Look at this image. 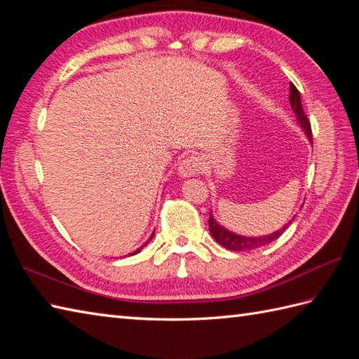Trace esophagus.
<instances>
[{"mask_svg":"<svg viewBox=\"0 0 359 359\" xmlns=\"http://www.w3.org/2000/svg\"><path fill=\"white\" fill-rule=\"evenodd\" d=\"M203 170V162L199 156H188L179 163V175L180 177H193Z\"/></svg>","mask_w":359,"mask_h":359,"instance_id":"1","label":"esophagus"}]
</instances>
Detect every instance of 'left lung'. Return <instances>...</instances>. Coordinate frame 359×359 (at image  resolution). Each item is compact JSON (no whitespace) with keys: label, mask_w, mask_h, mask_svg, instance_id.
I'll return each mask as SVG.
<instances>
[{"label":"left lung","mask_w":359,"mask_h":359,"mask_svg":"<svg viewBox=\"0 0 359 359\" xmlns=\"http://www.w3.org/2000/svg\"><path fill=\"white\" fill-rule=\"evenodd\" d=\"M288 98H290V104H292V109L296 114L297 123L301 125V128L304 129V133H306V135L309 137V140L311 142L310 121L306 116V112H304V109H302L299 90L296 89L293 83H290V97ZM292 220H290V222L285 226H282L280 230L274 231L271 234H266V236H257V238H247V236H241V234L228 231L226 228H224L222 225H219V222L215 217H212V215H210L208 226H210L211 236L215 238V241L219 243V245H222L224 248L231 250V251H245V250H255V248H259V247H264V245H266V243L276 241L279 236L287 230V226L292 224Z\"/></svg>","instance_id":"left-lung-1"}]
</instances>
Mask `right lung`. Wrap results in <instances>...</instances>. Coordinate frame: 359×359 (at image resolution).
<instances>
[{
	"mask_svg": "<svg viewBox=\"0 0 359 359\" xmlns=\"http://www.w3.org/2000/svg\"><path fill=\"white\" fill-rule=\"evenodd\" d=\"M152 238H154V233H152V234H151V238H149V239H148V242H144V243H143V245H142V247H140V248H137V250H135V251H133V253H129V256H133V255H137V253H139V251H140V250H142V248H143V247H144V245H147V243H149V241H151V239H152Z\"/></svg>",
	"mask_w": 359,
	"mask_h": 359,
	"instance_id": "obj_1",
	"label": "right lung"
}]
</instances>
